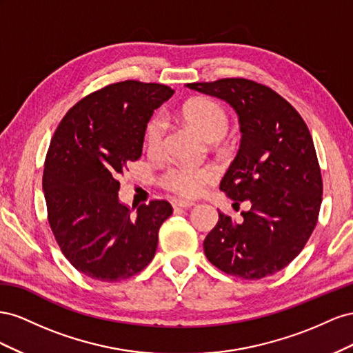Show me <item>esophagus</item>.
Returning a JSON list of instances; mask_svg holds the SVG:
<instances>
[{
	"label": "esophagus",
	"mask_w": 353,
	"mask_h": 353,
	"mask_svg": "<svg viewBox=\"0 0 353 353\" xmlns=\"http://www.w3.org/2000/svg\"><path fill=\"white\" fill-rule=\"evenodd\" d=\"M171 205H173L174 208H190L194 207L195 203L194 201H188V199H171Z\"/></svg>",
	"instance_id": "esophagus-1"
}]
</instances>
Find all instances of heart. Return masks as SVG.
Here are the masks:
<instances>
[{
	"label": "heart",
	"mask_w": 353,
	"mask_h": 353,
	"mask_svg": "<svg viewBox=\"0 0 353 353\" xmlns=\"http://www.w3.org/2000/svg\"><path fill=\"white\" fill-rule=\"evenodd\" d=\"M182 117L192 125L205 142H216L225 136L228 130V115L225 109L210 99H195L182 108ZM165 133L164 119L154 117L145 128V143L150 152H158L163 148ZM216 177L211 167H189L183 164L168 167L161 183L171 192L180 196L194 198L203 192L204 188Z\"/></svg>",
	"instance_id": "heart-1"
}]
</instances>
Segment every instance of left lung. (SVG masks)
I'll list each match as a JSON object with an SVG mask.
<instances>
[{"mask_svg":"<svg viewBox=\"0 0 353 353\" xmlns=\"http://www.w3.org/2000/svg\"><path fill=\"white\" fill-rule=\"evenodd\" d=\"M186 87L223 100L236 112L243 136L220 190L234 205L251 204L241 223L219 213L204 253L229 275L260 279L275 274L303 250L322 203L321 170L305 121L274 90L250 79Z\"/></svg>","mask_w":353,"mask_h":353,"instance_id":"8db88e82","label":"left lung"}]
</instances>
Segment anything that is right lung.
<instances>
[{
    "label": "right lung",
    "instance_id": "add662e5",
    "mask_svg": "<svg viewBox=\"0 0 353 353\" xmlns=\"http://www.w3.org/2000/svg\"><path fill=\"white\" fill-rule=\"evenodd\" d=\"M163 84H110L68 110L50 142L43 189L48 223L81 274L115 283L154 259L158 230L173 213L167 201L133 208L119 201L118 179L142 155L154 110L173 96Z\"/></svg>",
    "mask_w": 353,
    "mask_h": 353
}]
</instances>
